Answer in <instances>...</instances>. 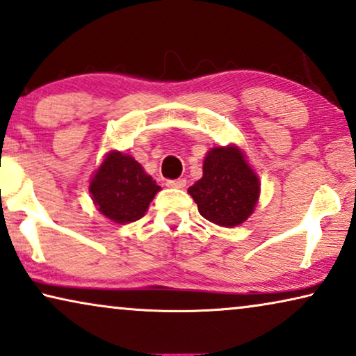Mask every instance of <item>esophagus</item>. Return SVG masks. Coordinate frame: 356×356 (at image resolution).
I'll list each match as a JSON object with an SVG mask.
<instances>
[{
	"instance_id": "obj_1",
	"label": "esophagus",
	"mask_w": 356,
	"mask_h": 356,
	"mask_svg": "<svg viewBox=\"0 0 356 356\" xmlns=\"http://www.w3.org/2000/svg\"><path fill=\"white\" fill-rule=\"evenodd\" d=\"M185 179H174V180H168L166 182V185L168 187H171V188H184L185 187Z\"/></svg>"
}]
</instances>
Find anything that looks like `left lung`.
<instances>
[{
  "label": "left lung",
  "instance_id": "obj_1",
  "mask_svg": "<svg viewBox=\"0 0 356 356\" xmlns=\"http://www.w3.org/2000/svg\"><path fill=\"white\" fill-rule=\"evenodd\" d=\"M198 211L209 222L235 227L252 216L259 179L235 145L214 147L203 161V177L188 187Z\"/></svg>",
  "mask_w": 356,
  "mask_h": 356
}]
</instances>
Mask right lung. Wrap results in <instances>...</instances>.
I'll list each match as a JSON object with an SVG mask.
<instances>
[{
    "label": "right lung",
    "instance_id": "1",
    "mask_svg": "<svg viewBox=\"0 0 356 356\" xmlns=\"http://www.w3.org/2000/svg\"><path fill=\"white\" fill-rule=\"evenodd\" d=\"M88 190L103 216L129 224L145 216L161 187L130 154L109 152L95 171Z\"/></svg>",
    "mask_w": 356,
    "mask_h": 356
}]
</instances>
